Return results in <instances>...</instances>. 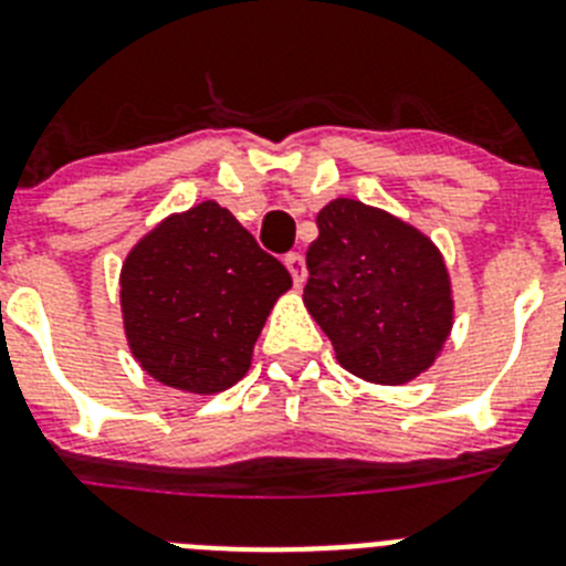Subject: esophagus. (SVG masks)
<instances>
[{"label":"esophagus","instance_id":"esophagus-1","mask_svg":"<svg viewBox=\"0 0 566 566\" xmlns=\"http://www.w3.org/2000/svg\"><path fill=\"white\" fill-rule=\"evenodd\" d=\"M286 269L292 272V280H294V286H303L306 283V260H303V254L300 252H289L286 254Z\"/></svg>","mask_w":566,"mask_h":566}]
</instances>
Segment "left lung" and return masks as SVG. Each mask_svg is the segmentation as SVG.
<instances>
[{"label":"left lung","mask_w":566,"mask_h":566,"mask_svg":"<svg viewBox=\"0 0 566 566\" xmlns=\"http://www.w3.org/2000/svg\"><path fill=\"white\" fill-rule=\"evenodd\" d=\"M303 303L339 365L399 385L431 368L453 326L448 269L431 240L382 209L337 198L317 214Z\"/></svg>","instance_id":"1"}]
</instances>
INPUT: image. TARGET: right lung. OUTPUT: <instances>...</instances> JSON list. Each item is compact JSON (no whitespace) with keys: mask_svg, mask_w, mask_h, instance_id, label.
<instances>
[{"mask_svg":"<svg viewBox=\"0 0 566 566\" xmlns=\"http://www.w3.org/2000/svg\"><path fill=\"white\" fill-rule=\"evenodd\" d=\"M289 286L286 266L229 209L203 201L172 214L124 260L122 312L133 357L178 391H227L249 371L254 339Z\"/></svg>","mask_w":566,"mask_h":566,"instance_id":"obj_1","label":"right lung"}]
</instances>
